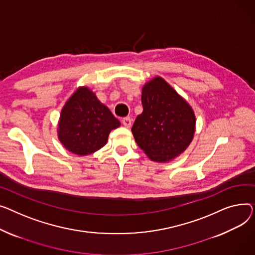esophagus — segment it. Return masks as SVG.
<instances>
[{
	"mask_svg": "<svg viewBox=\"0 0 255 255\" xmlns=\"http://www.w3.org/2000/svg\"><path fill=\"white\" fill-rule=\"evenodd\" d=\"M123 125L126 127V128H130L131 126V119L128 118V117H126L123 119Z\"/></svg>",
	"mask_w": 255,
	"mask_h": 255,
	"instance_id": "1",
	"label": "esophagus"
}]
</instances>
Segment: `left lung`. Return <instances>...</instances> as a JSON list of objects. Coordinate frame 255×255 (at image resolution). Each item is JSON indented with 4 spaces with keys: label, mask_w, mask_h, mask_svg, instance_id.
Segmentation results:
<instances>
[{
    "label": "left lung",
    "mask_w": 255,
    "mask_h": 255,
    "mask_svg": "<svg viewBox=\"0 0 255 255\" xmlns=\"http://www.w3.org/2000/svg\"><path fill=\"white\" fill-rule=\"evenodd\" d=\"M141 100L143 112L132 125L133 138L151 160L171 161L191 143L196 115L185 99L159 76L143 85Z\"/></svg>",
    "instance_id": "1"
}]
</instances>
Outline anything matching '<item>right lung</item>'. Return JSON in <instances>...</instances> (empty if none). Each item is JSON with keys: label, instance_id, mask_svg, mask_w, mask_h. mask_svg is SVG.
Wrapping results in <instances>:
<instances>
[{"label": "right lung", "instance_id": "add662e5", "mask_svg": "<svg viewBox=\"0 0 255 255\" xmlns=\"http://www.w3.org/2000/svg\"><path fill=\"white\" fill-rule=\"evenodd\" d=\"M119 127L121 123L96 94L87 86H80L64 105L57 136L67 150L82 156L106 145L110 131Z\"/></svg>", "mask_w": 255, "mask_h": 255}]
</instances>
